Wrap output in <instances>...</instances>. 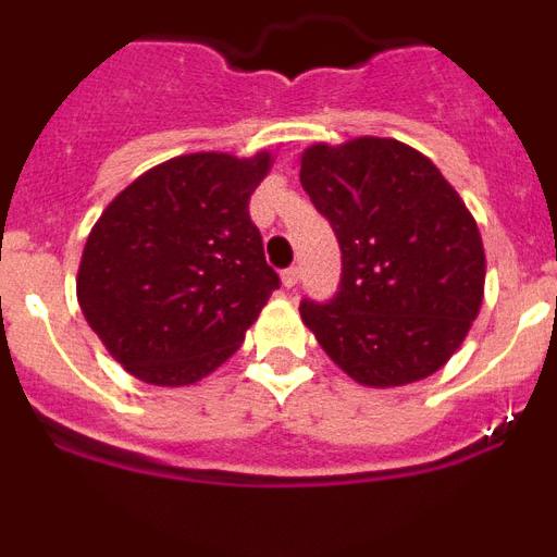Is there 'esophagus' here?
Instances as JSON below:
<instances>
[{
    "label": "esophagus",
    "instance_id": "esophagus-1",
    "mask_svg": "<svg viewBox=\"0 0 557 557\" xmlns=\"http://www.w3.org/2000/svg\"><path fill=\"white\" fill-rule=\"evenodd\" d=\"M298 278H301V270H298V268H287V270H284V273H282V284H284V287H287V289H293L295 284H298Z\"/></svg>",
    "mask_w": 557,
    "mask_h": 557
}]
</instances>
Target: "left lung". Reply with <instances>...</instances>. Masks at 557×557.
I'll return each mask as SVG.
<instances>
[{
    "label": "left lung",
    "mask_w": 557,
    "mask_h": 557,
    "mask_svg": "<svg viewBox=\"0 0 557 557\" xmlns=\"http://www.w3.org/2000/svg\"><path fill=\"white\" fill-rule=\"evenodd\" d=\"M301 186L343 253L332 301H301L323 351L368 387L444 368L485 287L480 228L449 181L412 147L362 136L307 147Z\"/></svg>",
    "instance_id": "8db88e82"
}]
</instances>
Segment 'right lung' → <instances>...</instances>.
Segmentation results:
<instances>
[{
    "mask_svg": "<svg viewBox=\"0 0 557 557\" xmlns=\"http://www.w3.org/2000/svg\"><path fill=\"white\" fill-rule=\"evenodd\" d=\"M270 152H191L108 203L77 270V301L116 362L147 385H195L243 346L278 273L250 195Z\"/></svg>",
    "mask_w": 557,
    "mask_h": 557,
    "instance_id": "obj_1",
    "label": "right lung"
}]
</instances>
